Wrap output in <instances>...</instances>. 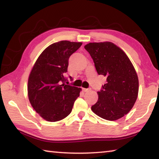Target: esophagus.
<instances>
[{
	"label": "esophagus",
	"mask_w": 159,
	"mask_h": 159,
	"mask_svg": "<svg viewBox=\"0 0 159 159\" xmlns=\"http://www.w3.org/2000/svg\"><path fill=\"white\" fill-rule=\"evenodd\" d=\"M90 89H88V88H83V92H88V91H89Z\"/></svg>",
	"instance_id": "34e87169"
}]
</instances>
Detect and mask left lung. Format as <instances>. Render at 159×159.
Segmentation results:
<instances>
[{"mask_svg": "<svg viewBox=\"0 0 159 159\" xmlns=\"http://www.w3.org/2000/svg\"><path fill=\"white\" fill-rule=\"evenodd\" d=\"M84 48L93 58L98 74L107 77V83L98 92V100L91 109L104 119H119L130 111L138 98L135 69L124 51L111 42L90 43Z\"/></svg>", "mask_w": 159, "mask_h": 159, "instance_id": "8db88e82", "label": "left lung"}]
</instances>
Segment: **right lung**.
I'll use <instances>...</instances> for the list:
<instances>
[{"instance_id": "1", "label": "right lung", "mask_w": 159, "mask_h": 159, "mask_svg": "<svg viewBox=\"0 0 159 159\" xmlns=\"http://www.w3.org/2000/svg\"><path fill=\"white\" fill-rule=\"evenodd\" d=\"M82 43L61 41L51 44L38 57L28 79L31 106L47 121L55 122L69 115L81 88L66 85L69 58Z\"/></svg>"}]
</instances>
